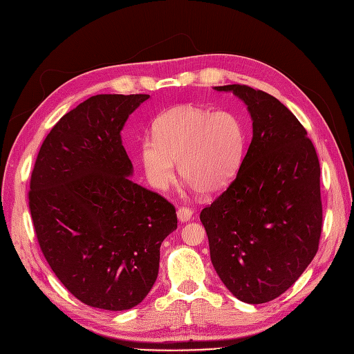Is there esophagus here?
<instances>
[{
    "label": "esophagus",
    "instance_id": "34e87169",
    "mask_svg": "<svg viewBox=\"0 0 354 354\" xmlns=\"http://www.w3.org/2000/svg\"><path fill=\"white\" fill-rule=\"evenodd\" d=\"M192 214H194V211H192L190 208L187 207H180L178 211H177V217L181 223H186L192 218Z\"/></svg>",
    "mask_w": 354,
    "mask_h": 354
}]
</instances>
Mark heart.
I'll list each match as a JSON object with an SVG mask.
<instances>
[{"mask_svg":"<svg viewBox=\"0 0 354 354\" xmlns=\"http://www.w3.org/2000/svg\"><path fill=\"white\" fill-rule=\"evenodd\" d=\"M152 130L153 140H143L140 159L147 180L156 189L171 185L174 162L180 177L203 195L218 194L236 176L245 130L233 112L178 106L160 113Z\"/></svg>","mask_w":354,"mask_h":354,"instance_id":"b5f03b06","label":"heart"}]
</instances>
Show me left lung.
I'll use <instances>...</instances> for the list:
<instances>
[{
    "instance_id": "8db88e82",
    "label": "left lung",
    "mask_w": 354,
    "mask_h": 354,
    "mask_svg": "<svg viewBox=\"0 0 354 354\" xmlns=\"http://www.w3.org/2000/svg\"><path fill=\"white\" fill-rule=\"evenodd\" d=\"M233 91L248 106L252 140L236 177L201 211L214 269L243 303L263 304L291 286L319 250L320 165L306 128L273 95Z\"/></svg>"
}]
</instances>
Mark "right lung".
<instances>
[{
    "label": "right lung",
    "mask_w": 354,
    "mask_h": 354,
    "mask_svg": "<svg viewBox=\"0 0 354 354\" xmlns=\"http://www.w3.org/2000/svg\"><path fill=\"white\" fill-rule=\"evenodd\" d=\"M149 94H97L63 115L38 152L29 209L51 270L84 304L121 312L151 291L176 208L130 178L125 121Z\"/></svg>",
    "instance_id": "right-lung-1"
}]
</instances>
